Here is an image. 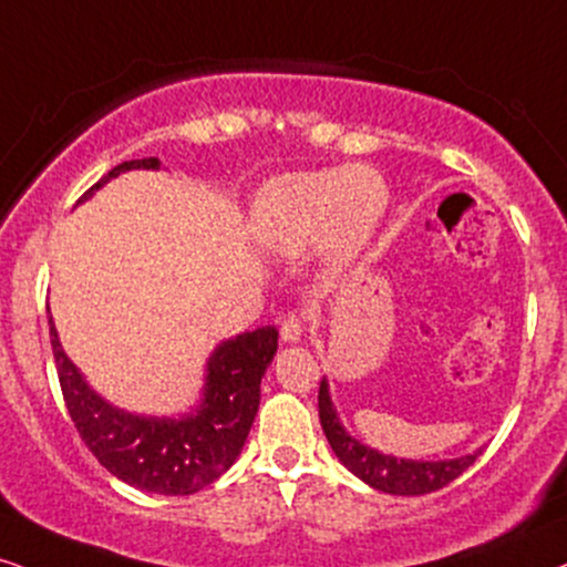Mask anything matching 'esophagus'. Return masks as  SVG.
I'll use <instances>...</instances> for the list:
<instances>
[{
    "label": "esophagus",
    "mask_w": 567,
    "mask_h": 567,
    "mask_svg": "<svg viewBox=\"0 0 567 567\" xmlns=\"http://www.w3.org/2000/svg\"><path fill=\"white\" fill-rule=\"evenodd\" d=\"M303 313H285L282 324H279V334H282L285 342H298L300 334H303Z\"/></svg>",
    "instance_id": "34e87169"
}]
</instances>
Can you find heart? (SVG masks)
<instances>
[{"mask_svg":"<svg viewBox=\"0 0 567 567\" xmlns=\"http://www.w3.org/2000/svg\"><path fill=\"white\" fill-rule=\"evenodd\" d=\"M384 204L382 177L367 167L298 172L264 190L259 217L282 248L298 250L332 235L334 246L350 250L369 238Z\"/></svg>","mask_w":567,"mask_h":567,"instance_id":"obj_1","label":"heart"}]
</instances>
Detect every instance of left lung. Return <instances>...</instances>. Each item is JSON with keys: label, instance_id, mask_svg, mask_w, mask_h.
<instances>
[{"label": "left lung", "instance_id": "8db88e82", "mask_svg": "<svg viewBox=\"0 0 567 567\" xmlns=\"http://www.w3.org/2000/svg\"><path fill=\"white\" fill-rule=\"evenodd\" d=\"M319 419L324 429L334 455L340 457L348 471H353L358 478H363L369 486L386 494H429L442 489L450 482H455L468 465H474L476 455L455 457V461L424 463V461H398L392 455H382L377 450H369L367 444L355 442L337 421V413L329 400L327 382L319 384Z\"/></svg>", "mask_w": 567, "mask_h": 567}]
</instances>
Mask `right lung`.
I'll use <instances>...</instances> for the list:
<instances>
[{
  "instance_id": "obj_1",
  "label": "right lung",
  "mask_w": 567,
  "mask_h": 567,
  "mask_svg": "<svg viewBox=\"0 0 567 567\" xmlns=\"http://www.w3.org/2000/svg\"><path fill=\"white\" fill-rule=\"evenodd\" d=\"M141 167L156 169L159 159L152 156L117 164L110 175L91 185L83 198L120 172ZM49 337L64 405L85 447L120 482L167 497L204 489L235 463L259 411L261 377L277 353L275 327L254 329L221 342L209 358L204 403L196 413L181 421L141 419L106 405L83 382L56 340L52 319Z\"/></svg>"
}]
</instances>
